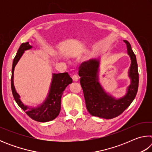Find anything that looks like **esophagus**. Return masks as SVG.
Here are the masks:
<instances>
[{"label":"esophagus","instance_id":"1","mask_svg":"<svg viewBox=\"0 0 152 152\" xmlns=\"http://www.w3.org/2000/svg\"><path fill=\"white\" fill-rule=\"evenodd\" d=\"M72 79H73V80L75 81V82L78 81V80H79L78 77V76H77V75H74L72 76Z\"/></svg>","mask_w":152,"mask_h":152}]
</instances>
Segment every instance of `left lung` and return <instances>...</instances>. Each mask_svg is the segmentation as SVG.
Masks as SVG:
<instances>
[{"label":"left lung","mask_w":152,"mask_h":152,"mask_svg":"<svg viewBox=\"0 0 152 152\" xmlns=\"http://www.w3.org/2000/svg\"><path fill=\"white\" fill-rule=\"evenodd\" d=\"M127 53L131 58L128 76L131 80L127 92L121 98L116 99L104 91L99 81L101 59H92L80 66L78 75L83 90L86 106L92 116L110 119L119 116L129 106L135 98L139 84L137 60L130 43L124 40Z\"/></svg>","instance_id":"left-lung-1"}]
</instances>
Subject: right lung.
Segmentation results:
<instances>
[{"label":"right lung","instance_id":"obj_1","mask_svg":"<svg viewBox=\"0 0 152 152\" xmlns=\"http://www.w3.org/2000/svg\"><path fill=\"white\" fill-rule=\"evenodd\" d=\"M33 46L29 42L23 43L19 48L13 60L12 67L11 89L13 97L17 104L26 113V114L32 119L39 122H48L52 121L58 116L61 109V99L63 92L69 84L72 83V79L69 74L65 73L52 74V79L50 84L48 96L42 104L36 107H31L25 105L20 99L19 94L15 88L13 76L15 67L17 65L25 51L31 50Z\"/></svg>","mask_w":152,"mask_h":152}]
</instances>
